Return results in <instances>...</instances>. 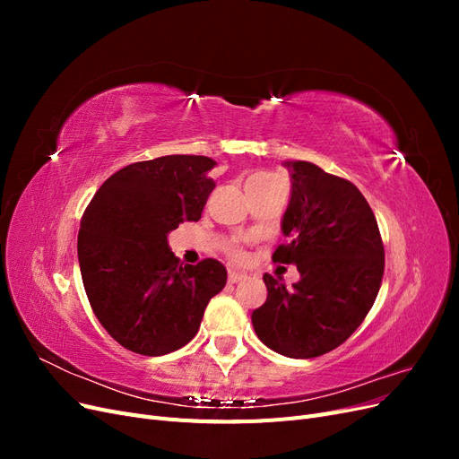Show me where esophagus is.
<instances>
[{"label": "esophagus", "mask_w": 459, "mask_h": 459, "mask_svg": "<svg viewBox=\"0 0 459 459\" xmlns=\"http://www.w3.org/2000/svg\"><path fill=\"white\" fill-rule=\"evenodd\" d=\"M247 275H243V273H238V272H230V277H228V281L230 283H239V281H243Z\"/></svg>", "instance_id": "34e87169"}]
</instances>
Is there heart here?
I'll use <instances>...</instances> for the list:
<instances>
[{
	"instance_id": "heart-1",
	"label": "heart",
	"mask_w": 459,
	"mask_h": 459,
	"mask_svg": "<svg viewBox=\"0 0 459 459\" xmlns=\"http://www.w3.org/2000/svg\"><path fill=\"white\" fill-rule=\"evenodd\" d=\"M251 179H275L273 176H268V174H255V176H251L247 179V182H251ZM226 253H228V256L233 260V262H245V253H243V248L239 247V245H235V243H231V245H228L226 247Z\"/></svg>"
}]
</instances>
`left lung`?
<instances>
[{
	"label": "left lung",
	"instance_id": "1",
	"mask_svg": "<svg viewBox=\"0 0 459 459\" xmlns=\"http://www.w3.org/2000/svg\"><path fill=\"white\" fill-rule=\"evenodd\" d=\"M290 199L273 262L297 264L293 287L264 273L268 299L253 312L258 339L289 358L337 349L364 322L377 299L385 248L377 220L349 179L307 160L285 162Z\"/></svg>",
	"mask_w": 459,
	"mask_h": 459
}]
</instances>
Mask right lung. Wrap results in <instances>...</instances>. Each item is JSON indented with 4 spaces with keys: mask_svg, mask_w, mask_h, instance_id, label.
<instances>
[{
    "mask_svg": "<svg viewBox=\"0 0 459 459\" xmlns=\"http://www.w3.org/2000/svg\"><path fill=\"white\" fill-rule=\"evenodd\" d=\"M201 155L134 162L97 189L80 221L78 262L91 310L124 349L162 356L197 335L208 300L226 287L214 258L179 262L169 233L197 221L216 187Z\"/></svg>",
    "mask_w": 459,
    "mask_h": 459,
    "instance_id": "obj_1",
    "label": "right lung"
}]
</instances>
